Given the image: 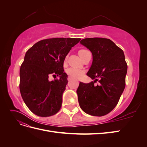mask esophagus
Listing matches in <instances>:
<instances>
[{
	"instance_id": "obj_1",
	"label": "esophagus",
	"mask_w": 147,
	"mask_h": 147,
	"mask_svg": "<svg viewBox=\"0 0 147 147\" xmlns=\"http://www.w3.org/2000/svg\"><path fill=\"white\" fill-rule=\"evenodd\" d=\"M67 80H68V81H70V80H72V78H71L70 77H68V78H67Z\"/></svg>"
}]
</instances>
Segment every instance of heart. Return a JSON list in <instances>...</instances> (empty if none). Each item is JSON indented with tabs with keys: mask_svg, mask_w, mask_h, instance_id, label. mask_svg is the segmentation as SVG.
Instances as JSON below:
<instances>
[{
	"mask_svg": "<svg viewBox=\"0 0 147 147\" xmlns=\"http://www.w3.org/2000/svg\"><path fill=\"white\" fill-rule=\"evenodd\" d=\"M86 50H80L78 51V55L81 57L84 53L86 52ZM67 73L72 78H80L84 74V71L83 70L77 69V68H69L67 70Z\"/></svg>",
	"mask_w": 147,
	"mask_h": 147,
	"instance_id": "b5f03b06",
	"label": "heart"
}]
</instances>
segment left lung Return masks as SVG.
Masks as SVG:
<instances>
[{
    "label": "left lung",
    "mask_w": 147,
    "mask_h": 147,
    "mask_svg": "<svg viewBox=\"0 0 147 147\" xmlns=\"http://www.w3.org/2000/svg\"><path fill=\"white\" fill-rule=\"evenodd\" d=\"M80 43L92 53V63L87 75L95 80L80 83L77 90L79 105L87 114L104 116L116 107L125 88V56L121 49L108 38H86ZM96 81L98 86L94 85Z\"/></svg>",
    "instance_id": "1"
}]
</instances>
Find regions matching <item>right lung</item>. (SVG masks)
Masks as SVG:
<instances>
[{
  "instance_id": "1",
  "label": "right lung",
  "mask_w": 147,
  "mask_h": 147,
  "mask_svg": "<svg viewBox=\"0 0 147 147\" xmlns=\"http://www.w3.org/2000/svg\"><path fill=\"white\" fill-rule=\"evenodd\" d=\"M81 38H53L36 43L26 52L20 71V92L24 103L35 115L50 117L60 110L67 84L64 61ZM50 75L60 78L50 81Z\"/></svg>"
}]
</instances>
